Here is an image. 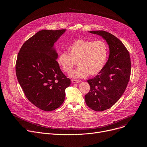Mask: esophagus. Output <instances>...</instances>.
Masks as SVG:
<instances>
[{
	"label": "esophagus",
	"instance_id": "esophagus-1",
	"mask_svg": "<svg viewBox=\"0 0 147 147\" xmlns=\"http://www.w3.org/2000/svg\"><path fill=\"white\" fill-rule=\"evenodd\" d=\"M71 81H72V82H73V83H74V84L78 83V82H80V80H71Z\"/></svg>",
	"mask_w": 147,
	"mask_h": 147
}]
</instances>
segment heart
Masks as SVG:
<instances>
[{"instance_id": "heart-1", "label": "heart", "mask_w": 147, "mask_h": 147, "mask_svg": "<svg viewBox=\"0 0 147 147\" xmlns=\"http://www.w3.org/2000/svg\"><path fill=\"white\" fill-rule=\"evenodd\" d=\"M69 54L61 52L57 61L61 70L69 73L76 62L79 66L73 71L70 76L73 78H84L95 76L103 68L107 56V47L102 40H89L79 39L68 48Z\"/></svg>"}]
</instances>
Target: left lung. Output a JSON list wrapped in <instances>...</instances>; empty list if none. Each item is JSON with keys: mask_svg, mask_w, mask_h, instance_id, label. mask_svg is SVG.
Wrapping results in <instances>:
<instances>
[{"mask_svg": "<svg viewBox=\"0 0 147 147\" xmlns=\"http://www.w3.org/2000/svg\"><path fill=\"white\" fill-rule=\"evenodd\" d=\"M107 41L109 56L105 65L94 78L88 80L89 92L85 95L87 106L95 111L111 108L123 94L129 81L131 61L129 52L122 42L105 31H91Z\"/></svg>", "mask_w": 147, "mask_h": 147, "instance_id": "obj_1", "label": "left lung"}]
</instances>
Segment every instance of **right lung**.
<instances>
[{"label":"right lung","instance_id":"1","mask_svg":"<svg viewBox=\"0 0 147 147\" xmlns=\"http://www.w3.org/2000/svg\"><path fill=\"white\" fill-rule=\"evenodd\" d=\"M66 30L38 31L18 53L16 72L27 98L37 108L52 111L61 106L70 79L62 73L54 44Z\"/></svg>","mask_w":147,"mask_h":147}]
</instances>
